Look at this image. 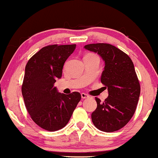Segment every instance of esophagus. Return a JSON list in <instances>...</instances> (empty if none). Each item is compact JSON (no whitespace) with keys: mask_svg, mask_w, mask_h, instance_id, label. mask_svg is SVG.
Segmentation results:
<instances>
[{"mask_svg":"<svg viewBox=\"0 0 158 158\" xmlns=\"http://www.w3.org/2000/svg\"><path fill=\"white\" fill-rule=\"evenodd\" d=\"M81 98H82V99H86V98L89 97V96H88V94H85V93H81Z\"/></svg>","mask_w":158,"mask_h":158,"instance_id":"esophagus-1","label":"esophagus"}]
</instances>
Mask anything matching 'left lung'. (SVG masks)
Masks as SVG:
<instances>
[{"mask_svg": "<svg viewBox=\"0 0 158 158\" xmlns=\"http://www.w3.org/2000/svg\"><path fill=\"white\" fill-rule=\"evenodd\" d=\"M85 48L105 61L101 82L108 91L103 102L95 98L97 107L91 114L92 122L100 131H116L129 122L137 108L140 85L135 66L129 56L111 44H90Z\"/></svg>", "mask_w": 158, "mask_h": 158, "instance_id": "1", "label": "left lung"}]
</instances>
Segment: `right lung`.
<instances>
[{
  "label": "right lung",
  "mask_w": 158,
  "mask_h": 158,
  "mask_svg": "<svg viewBox=\"0 0 158 158\" xmlns=\"http://www.w3.org/2000/svg\"><path fill=\"white\" fill-rule=\"evenodd\" d=\"M76 46L44 47L30 58L25 68L21 87L25 106L32 120L47 131L64 128L81 99L79 92L61 94L54 86L56 79L62 76L65 61Z\"/></svg>",
  "instance_id": "right-lung-1"
}]
</instances>
